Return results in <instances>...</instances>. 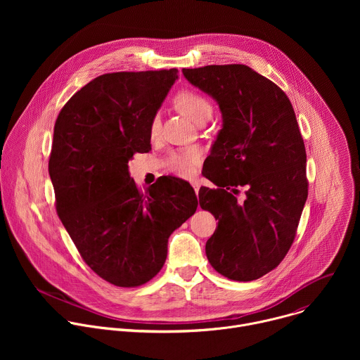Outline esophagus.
<instances>
[{
	"mask_svg": "<svg viewBox=\"0 0 360 360\" xmlns=\"http://www.w3.org/2000/svg\"><path fill=\"white\" fill-rule=\"evenodd\" d=\"M192 186H193V191H195V193L198 195V192H199V188H200V184H199V181H192Z\"/></svg>",
	"mask_w": 360,
	"mask_h": 360,
	"instance_id": "esophagus-1",
	"label": "esophagus"
}]
</instances>
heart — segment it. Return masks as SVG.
<instances>
[{
    "instance_id": "heart-1",
    "label": "heart",
    "mask_w": 360,
    "mask_h": 360,
    "mask_svg": "<svg viewBox=\"0 0 360 360\" xmlns=\"http://www.w3.org/2000/svg\"><path fill=\"white\" fill-rule=\"evenodd\" d=\"M174 105L182 115H185L186 118H189L196 124L208 121L210 117L212 115L211 101L203 94L191 88L181 89L175 94ZM160 127H161L160 117L153 115L149 122V134L152 136H155L160 132ZM199 160H200L199 149L195 146H189V148L171 152V155L168 158V167L172 172L181 176H191L193 175L195 167L199 164Z\"/></svg>"
}]
</instances>
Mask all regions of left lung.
<instances>
[{
    "mask_svg": "<svg viewBox=\"0 0 360 360\" xmlns=\"http://www.w3.org/2000/svg\"><path fill=\"white\" fill-rule=\"evenodd\" d=\"M212 95L224 127L205 161L199 205L218 219L205 252L222 276L249 282L289 252L307 198L306 149L288 95L242 64L184 68Z\"/></svg>",
    "mask_w": 360,
    "mask_h": 360,
    "instance_id": "left-lung-1",
    "label": "left lung"
}]
</instances>
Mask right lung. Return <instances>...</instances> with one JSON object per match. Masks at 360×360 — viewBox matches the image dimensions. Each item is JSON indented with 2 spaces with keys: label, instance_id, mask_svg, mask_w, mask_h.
I'll return each instance as SVG.
<instances>
[{
  "label": "right lung",
  "instance_id": "1",
  "mask_svg": "<svg viewBox=\"0 0 360 360\" xmlns=\"http://www.w3.org/2000/svg\"><path fill=\"white\" fill-rule=\"evenodd\" d=\"M176 78V68L99 75L56 121L48 172L58 217L84 262L120 288L157 276L169 235L198 208L188 182L165 176L142 192L128 172L150 149V118Z\"/></svg>",
  "mask_w": 360,
  "mask_h": 360
}]
</instances>
